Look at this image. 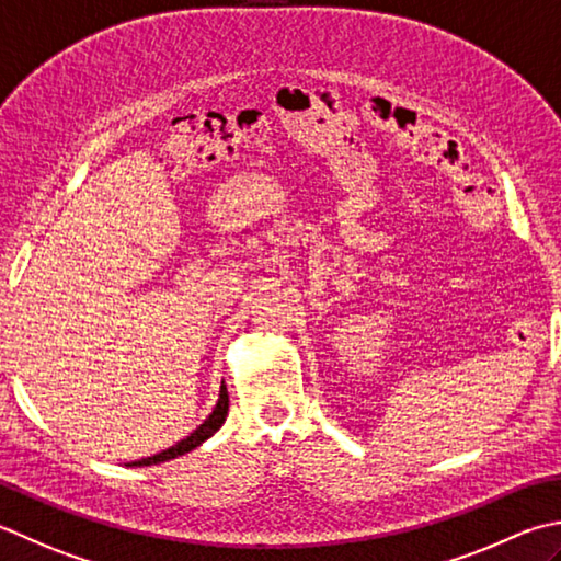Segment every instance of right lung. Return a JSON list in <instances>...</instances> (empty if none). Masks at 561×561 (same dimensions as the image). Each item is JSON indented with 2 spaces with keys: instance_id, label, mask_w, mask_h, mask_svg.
I'll return each mask as SVG.
<instances>
[{
  "instance_id": "obj_1",
  "label": "right lung",
  "mask_w": 561,
  "mask_h": 561,
  "mask_svg": "<svg viewBox=\"0 0 561 561\" xmlns=\"http://www.w3.org/2000/svg\"><path fill=\"white\" fill-rule=\"evenodd\" d=\"M226 415H228V389H226V383L221 381V391H218V401H216V405H214V411L208 413V419H206L199 427H196L194 433L186 435L184 440H180L178 445L162 449V453L152 455V457L138 459V462H130V465H126V467H150V465L170 462V459H174V457H182V455H186V453H192L194 447H199L202 443H206L208 437H211V435L218 431V427L224 425Z\"/></svg>"
}]
</instances>
